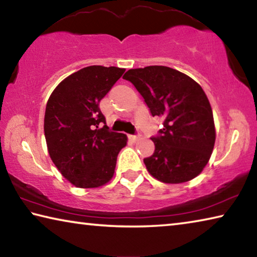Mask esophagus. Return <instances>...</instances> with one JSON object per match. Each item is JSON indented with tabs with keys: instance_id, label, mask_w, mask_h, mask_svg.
Listing matches in <instances>:
<instances>
[{
	"instance_id": "obj_1",
	"label": "esophagus",
	"mask_w": 257,
	"mask_h": 257,
	"mask_svg": "<svg viewBox=\"0 0 257 257\" xmlns=\"http://www.w3.org/2000/svg\"><path fill=\"white\" fill-rule=\"evenodd\" d=\"M128 137H129L130 141H133V142H136V141H138V139H139L138 135H129Z\"/></svg>"
}]
</instances>
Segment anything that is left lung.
I'll use <instances>...</instances> for the list:
<instances>
[{
  "mask_svg": "<svg viewBox=\"0 0 257 257\" xmlns=\"http://www.w3.org/2000/svg\"><path fill=\"white\" fill-rule=\"evenodd\" d=\"M123 79L136 87L151 114L163 119L154 153L144 159L147 171L165 184L197 177L211 158L215 127L211 104L196 81L176 69L150 66L130 69Z\"/></svg>",
  "mask_w": 257,
  "mask_h": 257,
  "instance_id": "obj_1",
  "label": "left lung"
}]
</instances>
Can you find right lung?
<instances>
[{
	"label": "right lung",
	"mask_w": 257,
	"mask_h": 257,
	"mask_svg": "<svg viewBox=\"0 0 257 257\" xmlns=\"http://www.w3.org/2000/svg\"><path fill=\"white\" fill-rule=\"evenodd\" d=\"M124 69L90 66L56 86L46 104L44 133L52 161L78 188H96L114 175L127 136L110 132L99 102Z\"/></svg>",
	"instance_id": "1"
}]
</instances>
